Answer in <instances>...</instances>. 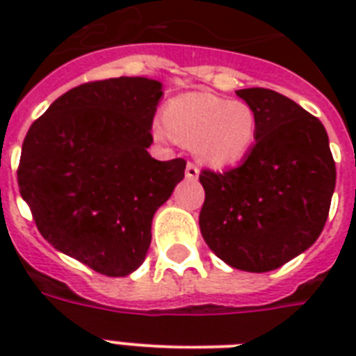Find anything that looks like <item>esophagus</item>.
<instances>
[{
  "label": "esophagus",
  "mask_w": 356,
  "mask_h": 356,
  "mask_svg": "<svg viewBox=\"0 0 356 356\" xmlns=\"http://www.w3.org/2000/svg\"><path fill=\"white\" fill-rule=\"evenodd\" d=\"M197 177H200V168L195 166L194 162H188L186 164V179L188 181H197Z\"/></svg>",
  "instance_id": "esophagus-1"
}]
</instances>
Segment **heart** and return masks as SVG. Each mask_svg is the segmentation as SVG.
Instances as JSON below:
<instances>
[{"mask_svg": "<svg viewBox=\"0 0 356 356\" xmlns=\"http://www.w3.org/2000/svg\"><path fill=\"white\" fill-rule=\"evenodd\" d=\"M164 123L173 140L195 147L212 166L240 162L257 138V116L248 103L207 92H188L170 99L164 107Z\"/></svg>", "mask_w": 356, "mask_h": 356, "instance_id": "obj_1", "label": "heart"}]
</instances>
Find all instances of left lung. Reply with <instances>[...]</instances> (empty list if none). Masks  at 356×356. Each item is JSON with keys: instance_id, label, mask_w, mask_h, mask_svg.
<instances>
[{"instance_id": "8db88e82", "label": "left lung", "mask_w": 356, "mask_h": 356, "mask_svg": "<svg viewBox=\"0 0 356 356\" xmlns=\"http://www.w3.org/2000/svg\"><path fill=\"white\" fill-rule=\"evenodd\" d=\"M257 116L242 164L203 170L200 229L218 259L236 270L271 271L318 240L329 216L337 166L320 120L268 88L236 90Z\"/></svg>"}]
</instances>
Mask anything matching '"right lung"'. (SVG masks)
Here are the masks:
<instances>
[{
  "mask_svg": "<svg viewBox=\"0 0 356 356\" xmlns=\"http://www.w3.org/2000/svg\"><path fill=\"white\" fill-rule=\"evenodd\" d=\"M162 83H85L55 99L25 134L19 194L53 248L97 273L125 277L144 262L151 222L186 161L147 153Z\"/></svg>",
  "mask_w": 356,
  "mask_h": 356,
  "instance_id": "add662e5",
  "label": "right lung"
}]
</instances>
